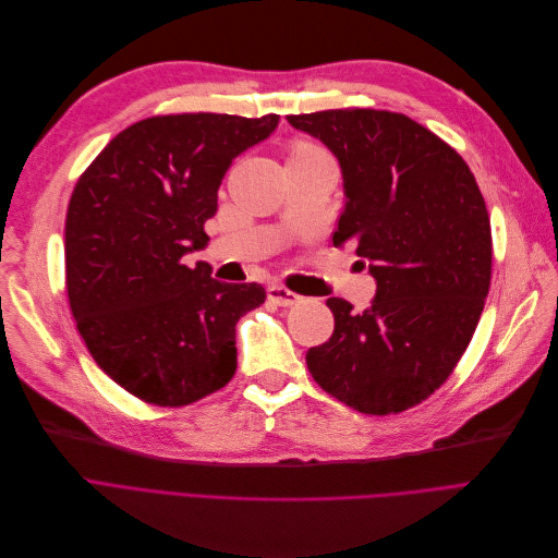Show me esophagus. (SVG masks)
Listing matches in <instances>:
<instances>
[{
	"label": "esophagus",
	"mask_w": 558,
	"mask_h": 558,
	"mask_svg": "<svg viewBox=\"0 0 558 558\" xmlns=\"http://www.w3.org/2000/svg\"><path fill=\"white\" fill-rule=\"evenodd\" d=\"M268 300L277 306H293V304L300 302V295L293 293V290L283 288V286L272 283V286H268Z\"/></svg>",
	"instance_id": "34e87169"
}]
</instances>
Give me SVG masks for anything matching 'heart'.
Instances as JSON below:
<instances>
[{"label":"heart","instance_id":"heart-1","mask_svg":"<svg viewBox=\"0 0 558 558\" xmlns=\"http://www.w3.org/2000/svg\"><path fill=\"white\" fill-rule=\"evenodd\" d=\"M313 151H320V149L308 145V143H298V145L293 147V151H290V156H304V154H313Z\"/></svg>","mask_w":558,"mask_h":558}]
</instances>
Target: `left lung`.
I'll return each mask as SVG.
<instances>
[{"instance_id": "obj_1", "label": "left lung", "mask_w": 558, "mask_h": 558, "mask_svg": "<svg viewBox=\"0 0 558 558\" xmlns=\"http://www.w3.org/2000/svg\"><path fill=\"white\" fill-rule=\"evenodd\" d=\"M288 122L338 158L333 245L352 241L377 281L363 313L327 300L333 333L306 365L361 413L407 411L452 375L484 311L493 241L480 185L452 147L402 113L336 109Z\"/></svg>"}]
</instances>
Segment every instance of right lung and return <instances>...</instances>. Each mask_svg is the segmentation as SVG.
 <instances>
[{
  "mask_svg": "<svg viewBox=\"0 0 558 558\" xmlns=\"http://www.w3.org/2000/svg\"><path fill=\"white\" fill-rule=\"evenodd\" d=\"M279 116H156L126 126L78 177L65 218L70 308L95 363L126 392L185 407L235 373V323L265 302L258 283H225L204 250L231 161Z\"/></svg>",
  "mask_w": 558,
  "mask_h": 558,
  "instance_id": "add662e5",
  "label": "right lung"
}]
</instances>
